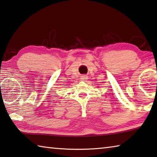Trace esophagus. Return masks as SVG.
I'll return each mask as SVG.
<instances>
[{
    "label": "esophagus",
    "instance_id": "1",
    "mask_svg": "<svg viewBox=\"0 0 157 157\" xmlns=\"http://www.w3.org/2000/svg\"><path fill=\"white\" fill-rule=\"evenodd\" d=\"M87 79H88V76L86 75H82L81 76V79H82V80L85 81Z\"/></svg>",
    "mask_w": 157,
    "mask_h": 157
}]
</instances>
